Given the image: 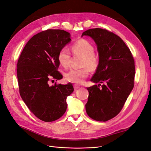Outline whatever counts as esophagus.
I'll use <instances>...</instances> for the list:
<instances>
[{"mask_svg": "<svg viewBox=\"0 0 151 151\" xmlns=\"http://www.w3.org/2000/svg\"><path fill=\"white\" fill-rule=\"evenodd\" d=\"M79 88H80V87L78 85H77V84H74V88L75 90H77V89H79Z\"/></svg>", "mask_w": 151, "mask_h": 151, "instance_id": "1", "label": "esophagus"}]
</instances>
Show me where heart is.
<instances>
[{
  "label": "heart",
  "instance_id": "heart-1",
  "mask_svg": "<svg viewBox=\"0 0 151 151\" xmlns=\"http://www.w3.org/2000/svg\"><path fill=\"white\" fill-rule=\"evenodd\" d=\"M71 50L74 56L82 57L81 66L84 67L79 69L72 68L68 70L65 74V78L71 83L81 84L89 74V70L87 67L92 70L97 68L99 63L98 57L94 52L93 45L85 39L77 41L72 45ZM71 59L70 53L67 48H63L59 51L58 60L62 67L67 68L69 66Z\"/></svg>",
  "mask_w": 151,
  "mask_h": 151
}]
</instances>
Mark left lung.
Listing matches in <instances>:
<instances>
[{"label":"left lung","instance_id":"obj_1","mask_svg":"<svg viewBox=\"0 0 151 151\" xmlns=\"http://www.w3.org/2000/svg\"><path fill=\"white\" fill-rule=\"evenodd\" d=\"M97 45L99 63L91 81L99 84L87 88L88 115L99 122H106L116 116L124 106L134 88L135 62L130 49L116 35L101 28L84 31Z\"/></svg>","mask_w":151,"mask_h":151}]
</instances>
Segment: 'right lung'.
<instances>
[{
  "label": "right lung",
  "instance_id": "1",
  "mask_svg": "<svg viewBox=\"0 0 151 151\" xmlns=\"http://www.w3.org/2000/svg\"><path fill=\"white\" fill-rule=\"evenodd\" d=\"M71 41L62 29H47L34 35L18 59L17 76L19 93L29 110L40 120L53 122L67 109L66 99L74 91L71 83L49 85L51 79H61L57 69L58 53Z\"/></svg>",
  "mask_w": 151,
  "mask_h": 151
}]
</instances>
